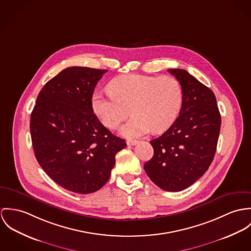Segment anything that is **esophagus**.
Segmentation results:
<instances>
[{"label": "esophagus", "mask_w": 251, "mask_h": 251, "mask_svg": "<svg viewBox=\"0 0 251 251\" xmlns=\"http://www.w3.org/2000/svg\"><path fill=\"white\" fill-rule=\"evenodd\" d=\"M137 143H138V140H136V139H128L127 140V144L128 145H135Z\"/></svg>", "instance_id": "1"}]
</instances>
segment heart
<instances>
[{
  "label": "heart",
  "mask_w": 251,
  "mask_h": 251,
  "mask_svg": "<svg viewBox=\"0 0 251 251\" xmlns=\"http://www.w3.org/2000/svg\"><path fill=\"white\" fill-rule=\"evenodd\" d=\"M182 101L181 84L167 75L121 76L112 81L110 92L97 90L91 97L95 114L110 129L117 128L132 111L133 118L120 130L127 138L166 131L176 120Z\"/></svg>",
  "instance_id": "b5f03b06"
}]
</instances>
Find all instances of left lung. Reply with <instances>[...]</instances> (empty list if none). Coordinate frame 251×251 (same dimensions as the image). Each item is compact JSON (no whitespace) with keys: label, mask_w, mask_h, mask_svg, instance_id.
Segmentation results:
<instances>
[{"label":"left lung","mask_w":251,"mask_h":251,"mask_svg":"<svg viewBox=\"0 0 251 251\" xmlns=\"http://www.w3.org/2000/svg\"><path fill=\"white\" fill-rule=\"evenodd\" d=\"M181 84L182 107L167 131L150 141L154 149L144 170L167 192H180L196 182L216 154L222 118L214 92L183 69H168Z\"/></svg>","instance_id":"8db88e82"}]
</instances>
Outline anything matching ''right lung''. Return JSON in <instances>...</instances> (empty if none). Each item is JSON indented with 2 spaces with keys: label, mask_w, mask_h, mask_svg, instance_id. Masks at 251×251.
Instances as JSON below:
<instances>
[{
  "label": "right lung",
  "mask_w": 251,
  "mask_h": 251,
  "mask_svg": "<svg viewBox=\"0 0 251 251\" xmlns=\"http://www.w3.org/2000/svg\"><path fill=\"white\" fill-rule=\"evenodd\" d=\"M108 70L73 66L43 86L30 115L35 158L60 187L81 195L109 180L115 154L126 146L94 114L91 97Z\"/></svg>",
  "instance_id": "add662e5"
}]
</instances>
